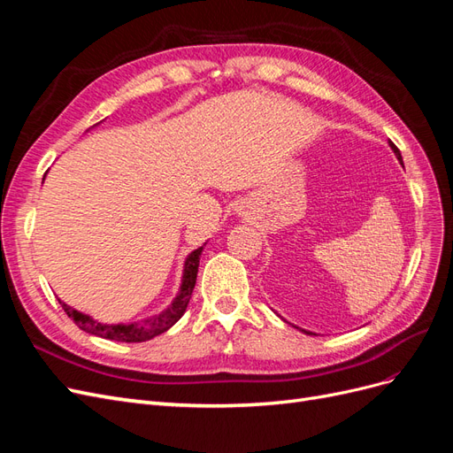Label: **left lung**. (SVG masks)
<instances>
[{
	"mask_svg": "<svg viewBox=\"0 0 453 453\" xmlns=\"http://www.w3.org/2000/svg\"><path fill=\"white\" fill-rule=\"evenodd\" d=\"M391 149H393V153L396 155V158H399V162L403 164V157H401V150H399V149H396V145H395V143H391ZM308 334H310V333H308Z\"/></svg>",
	"mask_w": 453,
	"mask_h": 453,
	"instance_id": "obj_1",
	"label": "left lung"
}]
</instances>
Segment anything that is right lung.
<instances>
[{"label":"right lung","mask_w":453,"mask_h":453,"mask_svg":"<svg viewBox=\"0 0 453 453\" xmlns=\"http://www.w3.org/2000/svg\"><path fill=\"white\" fill-rule=\"evenodd\" d=\"M202 250L203 248H198L187 257L180 293H177L173 303L166 310L160 311L158 315H153V318H147L143 321H134L128 325H122V323L104 325V323H98L96 319H92L90 315L81 313V311L73 310L72 306L64 304L62 300H58V303L62 304L64 311L67 313V318H72L81 331H85L88 334L107 338V340H115V342H128V344H132V342H147L162 333H166L172 325H175L181 319V315L185 313L187 304L190 300V295H193V289L196 285V273H198Z\"/></svg>","instance_id":"add662e5"}]
</instances>
